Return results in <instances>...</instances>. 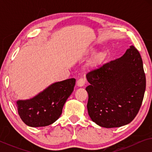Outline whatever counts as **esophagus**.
Returning <instances> with one entry per match:
<instances>
[{
	"label": "esophagus",
	"mask_w": 152,
	"mask_h": 152,
	"mask_svg": "<svg viewBox=\"0 0 152 152\" xmlns=\"http://www.w3.org/2000/svg\"><path fill=\"white\" fill-rule=\"evenodd\" d=\"M86 79L85 78H80L79 79L77 80V85L78 86L80 87H82L83 86H84L85 84H86Z\"/></svg>",
	"instance_id": "esophagus-1"
}]
</instances>
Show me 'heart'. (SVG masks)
<instances>
[{
  "label": "heart",
  "mask_w": 152,
  "mask_h": 152,
  "mask_svg": "<svg viewBox=\"0 0 152 152\" xmlns=\"http://www.w3.org/2000/svg\"><path fill=\"white\" fill-rule=\"evenodd\" d=\"M107 55L105 52H99V53L96 54V55H95V57H93L91 64H92L93 66L100 65L101 64H102L103 62L104 61L106 58H107Z\"/></svg>",
  "instance_id": "heart-1"
}]
</instances>
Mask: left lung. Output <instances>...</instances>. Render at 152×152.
<instances>
[{"mask_svg": "<svg viewBox=\"0 0 152 152\" xmlns=\"http://www.w3.org/2000/svg\"><path fill=\"white\" fill-rule=\"evenodd\" d=\"M90 85L88 115L105 128L120 127L134 119L144 97L146 77L142 60L134 45L123 56L103 64L86 75Z\"/></svg>", "mask_w": 152, "mask_h": 152, "instance_id": "obj_1", "label": "left lung"}]
</instances>
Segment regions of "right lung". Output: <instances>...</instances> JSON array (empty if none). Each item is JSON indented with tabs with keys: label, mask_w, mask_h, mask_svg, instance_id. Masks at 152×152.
<instances>
[{
	"label": "right lung",
	"mask_w": 152,
	"mask_h": 152,
	"mask_svg": "<svg viewBox=\"0 0 152 152\" xmlns=\"http://www.w3.org/2000/svg\"><path fill=\"white\" fill-rule=\"evenodd\" d=\"M75 79H68L56 82L28 100L16 102L20 119L32 127L45 126L55 122L62 113L64 104L71 95Z\"/></svg>",
	"instance_id": "add662e5"
}]
</instances>
